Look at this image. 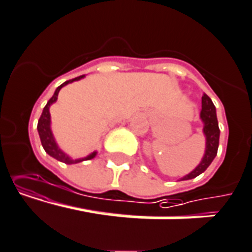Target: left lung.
Segmentation results:
<instances>
[{
	"label": "left lung",
	"mask_w": 252,
	"mask_h": 252,
	"mask_svg": "<svg viewBox=\"0 0 252 252\" xmlns=\"http://www.w3.org/2000/svg\"><path fill=\"white\" fill-rule=\"evenodd\" d=\"M200 120L203 122V133L205 137V151L202 160L199 164L187 176L182 177L181 181H188L193 179L202 174L208 167L210 166L215 156L218 153V147H219V137L220 130L218 125L217 119V110H215L214 104L212 99L208 95L202 97V110H200Z\"/></svg>",
	"instance_id": "1"
}]
</instances>
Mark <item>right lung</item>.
<instances>
[{"label": "right lung", "instance_id": "1", "mask_svg": "<svg viewBox=\"0 0 252 252\" xmlns=\"http://www.w3.org/2000/svg\"><path fill=\"white\" fill-rule=\"evenodd\" d=\"M84 76L85 75L78 76V78L65 81V83L62 84L61 86H58V88L56 89L54 94H53V96L50 97L49 101H48L47 105L44 106L42 115H40L39 120H38L37 130H38V133H39L40 142H42V146H43V148H44V151L50 156V157L56 158V159L61 160V162H63V163H65V164H74V163H79V162H83V160L93 159V158L97 155V151H94V152L90 153V155H88L86 157L76 158V159H74V158H71L68 153H65L61 147H59L58 143H57V141H56V138H54V135H53V132H52V127H50V124H52V121H50L49 109H50V106H52V105L54 104L57 100H58V94H59V92H61V89L63 88V86L68 85V84L73 83V81L80 80V79H83Z\"/></svg>", "mask_w": 252, "mask_h": 252}]
</instances>
